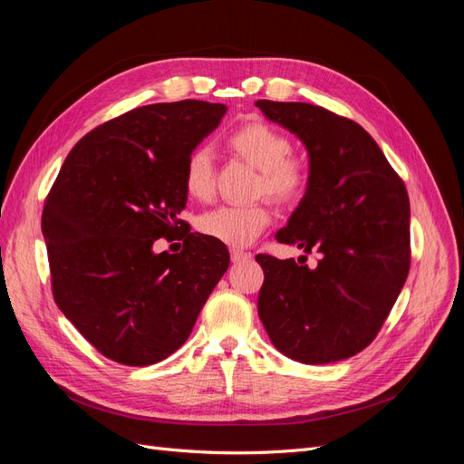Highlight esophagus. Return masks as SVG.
Here are the masks:
<instances>
[{"label": "esophagus", "mask_w": 464, "mask_h": 464, "mask_svg": "<svg viewBox=\"0 0 464 464\" xmlns=\"http://www.w3.org/2000/svg\"><path fill=\"white\" fill-rule=\"evenodd\" d=\"M230 257H232V263H244L251 257V254H247L244 249H230Z\"/></svg>", "instance_id": "obj_1"}]
</instances>
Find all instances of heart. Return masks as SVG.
<instances>
[{
    "instance_id": "obj_1",
    "label": "heart",
    "mask_w": 464,
    "mask_h": 464,
    "mask_svg": "<svg viewBox=\"0 0 464 464\" xmlns=\"http://www.w3.org/2000/svg\"><path fill=\"white\" fill-rule=\"evenodd\" d=\"M230 149L259 168L257 193L276 203H294L304 198L310 184V166L292 152V139L265 121H247L228 137ZM184 186L195 199H208L215 191L213 154L207 147H195L184 162ZM273 213L265 201L249 205H222L199 217L201 234L228 246H249L269 227Z\"/></svg>"
}]
</instances>
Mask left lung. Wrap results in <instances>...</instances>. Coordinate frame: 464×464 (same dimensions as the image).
Segmentation results:
<instances>
[{"mask_svg": "<svg viewBox=\"0 0 464 464\" xmlns=\"http://www.w3.org/2000/svg\"><path fill=\"white\" fill-rule=\"evenodd\" d=\"M256 106L296 133L310 154L307 191L276 240L319 254L314 269L256 257L265 273L257 300L263 327L296 362L350 358L375 339L409 276V193L356 121L305 102Z\"/></svg>", "mask_w": 464, "mask_h": 464, "instance_id": "1", "label": "left lung"}]
</instances>
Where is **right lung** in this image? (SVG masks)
Returning a JSON list of instances; mask_svg holds the SVG:
<instances>
[{"label":"right lung","mask_w":464,"mask_h":464,"mask_svg":"<svg viewBox=\"0 0 464 464\" xmlns=\"http://www.w3.org/2000/svg\"><path fill=\"white\" fill-rule=\"evenodd\" d=\"M224 104H149L98 125L67 154L42 210L52 292L63 315L123 366H150L188 341L230 265L228 249L178 215L184 162ZM178 231L179 255H154Z\"/></svg>","instance_id":"obj_1"}]
</instances>
